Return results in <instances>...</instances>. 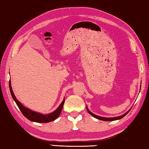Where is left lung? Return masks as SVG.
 Wrapping results in <instances>:
<instances>
[{"mask_svg": "<svg viewBox=\"0 0 149 149\" xmlns=\"http://www.w3.org/2000/svg\"><path fill=\"white\" fill-rule=\"evenodd\" d=\"M86 109H87V111H88V113H89L91 114V115L93 116V117H95V118H97L99 120H103V121H113V120H116L121 119V118H123V117H124L125 116H126V114L129 113V111H130V110L129 111H127L126 113H125L124 114H123V115L120 116H118V117H114V118H105V117H101V116H97V115H95V114H93L92 113H91V112L89 110H88V109L87 107H86Z\"/></svg>", "mask_w": 149, "mask_h": 149, "instance_id": "left-lung-1", "label": "left lung"}]
</instances>
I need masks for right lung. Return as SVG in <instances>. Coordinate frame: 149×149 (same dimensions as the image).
Masks as SVG:
<instances>
[{
	"label": "right lung",
	"instance_id": "1",
	"mask_svg": "<svg viewBox=\"0 0 149 149\" xmlns=\"http://www.w3.org/2000/svg\"><path fill=\"white\" fill-rule=\"evenodd\" d=\"M9 88H10V93H11L12 97L13 99H14L15 103L17 104V105L18 107H19V110L21 111V112H22L23 115H24L27 119L29 120L35 122H39V123H47V122L54 121V120H56L57 118H58L59 114H61V112L63 109V104L65 103V100L63 101V102L61 103V105H59V107L57 108L56 111H54L53 113L48 114H42L38 113H36V112L31 111L29 109L23 106L22 104L19 102V101H18L16 100L14 93H13L12 86H11V82H10V80L9 81Z\"/></svg>",
	"mask_w": 149,
	"mask_h": 149
}]
</instances>
